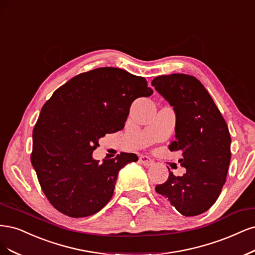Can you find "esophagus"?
Returning <instances> with one entry per match:
<instances>
[{
  "label": "esophagus",
  "mask_w": 255,
  "mask_h": 255,
  "mask_svg": "<svg viewBox=\"0 0 255 255\" xmlns=\"http://www.w3.org/2000/svg\"><path fill=\"white\" fill-rule=\"evenodd\" d=\"M139 163L143 164L144 166L153 165V161L149 157H147V155H141V157H139Z\"/></svg>",
  "instance_id": "obj_1"
}]
</instances>
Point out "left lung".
<instances>
[{"instance_id":"obj_1","label":"left lung","mask_w":255,"mask_h":255,"mask_svg":"<svg viewBox=\"0 0 255 255\" xmlns=\"http://www.w3.org/2000/svg\"><path fill=\"white\" fill-rule=\"evenodd\" d=\"M151 85L175 111L176 138L168 148L182 152L179 163L186 168L181 177L169 171L155 192L184 216L202 214L215 203L227 179L231 161L227 123L196 77L170 74L155 77Z\"/></svg>"}]
</instances>
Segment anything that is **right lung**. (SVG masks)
Masks as SVG:
<instances>
[{
    "label": "right lung",
    "mask_w": 255,
    "mask_h": 255,
    "mask_svg": "<svg viewBox=\"0 0 255 255\" xmlns=\"http://www.w3.org/2000/svg\"><path fill=\"white\" fill-rule=\"evenodd\" d=\"M152 93L144 77L109 67L79 74L56 90L32 131L30 155L55 209L79 218L109 202L119 171L137 155L122 152L100 162L92 153L106 133L124 128L132 102Z\"/></svg>",
    "instance_id": "1"
}]
</instances>
